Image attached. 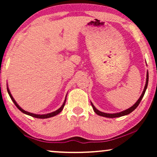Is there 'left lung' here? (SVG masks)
<instances>
[{
	"label": "left lung",
	"instance_id": "left-lung-1",
	"mask_svg": "<svg viewBox=\"0 0 157 157\" xmlns=\"http://www.w3.org/2000/svg\"><path fill=\"white\" fill-rule=\"evenodd\" d=\"M148 81H149V72H148L147 71V79H146V84H145V86H144V91L142 92V94H141V95L140 97L139 98V99L137 100V101L135 103V104L133 105L132 106H131L130 108H128V109H126V110H124L123 111H121V112H119V113H104V112H102V111H100L99 110H98L96 108L95 106H94V104H91V106L93 107V109L94 111V112H95L96 114H98V116H101V117H107V118H117V117H123V116H126V115H128L130 113H132L133 111L135 110V109H136V107L139 106V103L141 102V99H142V98L144 97V94L146 92V90L147 89V86H148Z\"/></svg>",
	"mask_w": 157,
	"mask_h": 157
}]
</instances>
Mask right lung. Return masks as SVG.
Listing matches in <instances>:
<instances>
[{
	"label": "right lung",
	"mask_w": 157,
	"mask_h": 157,
	"mask_svg": "<svg viewBox=\"0 0 157 157\" xmlns=\"http://www.w3.org/2000/svg\"><path fill=\"white\" fill-rule=\"evenodd\" d=\"M7 91H8V94H9L10 97V98H11V100L13 101V102L14 103V104L16 105L17 108H18L19 110H20L21 112H23V113H25V114L26 115H29V116H31V117H35V118H38V119H48V118H51V117H54V116H56L57 114H59V113L60 112H61V111L63 110V107L64 106H65V104H66V96L65 98V100H64L63 101V104H62V106L60 107V108L59 109H57L56 111H53V112H51V113H46V114H36V113H30L29 112V111H26L25 110H23V109L21 108V107L19 106V105L17 104L16 101H15V99L13 98V97L11 94H10V90L9 89H8V87L7 86Z\"/></svg>",
	"instance_id": "1"
}]
</instances>
